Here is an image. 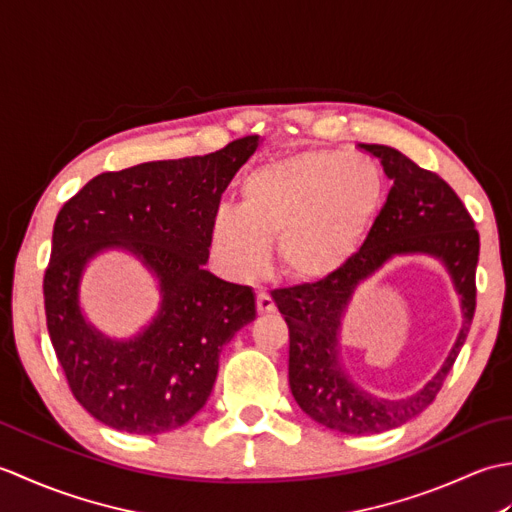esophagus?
Instances as JSON below:
<instances>
[{
    "label": "esophagus",
    "mask_w": 512,
    "mask_h": 512,
    "mask_svg": "<svg viewBox=\"0 0 512 512\" xmlns=\"http://www.w3.org/2000/svg\"><path fill=\"white\" fill-rule=\"evenodd\" d=\"M277 308H275V301H273V297L268 295V292H259L257 295V312L259 314H270V312H275Z\"/></svg>",
    "instance_id": "esophagus-1"
}]
</instances>
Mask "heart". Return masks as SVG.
<instances>
[{"label":"heart","instance_id":"1","mask_svg":"<svg viewBox=\"0 0 512 512\" xmlns=\"http://www.w3.org/2000/svg\"><path fill=\"white\" fill-rule=\"evenodd\" d=\"M383 187V171L374 162L339 151H301L270 160L242 180V209H217L213 248L237 277H253L277 239L288 279L323 284L339 275L365 242Z\"/></svg>","mask_w":512,"mask_h":512}]
</instances>
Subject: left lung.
<instances>
[{
    "mask_svg": "<svg viewBox=\"0 0 512 512\" xmlns=\"http://www.w3.org/2000/svg\"><path fill=\"white\" fill-rule=\"evenodd\" d=\"M383 165L394 182L361 250L339 275L317 286L275 292L290 332L288 380L297 405L312 420L341 433L363 436L396 429L427 409L458 358L475 314V268L480 233L473 217L438 173L385 145H358ZM424 252L440 258L459 290L465 323L441 372L418 395L385 401L363 392L338 361L340 317L358 283L394 254Z\"/></svg>",
    "mask_w": 512,
    "mask_h": 512,
    "instance_id": "obj_1",
    "label": "left lung"
}]
</instances>
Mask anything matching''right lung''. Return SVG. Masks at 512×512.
<instances>
[{"instance_id": "right-lung-1", "label": "right lung", "mask_w": 512, "mask_h": 512, "mask_svg": "<svg viewBox=\"0 0 512 512\" xmlns=\"http://www.w3.org/2000/svg\"><path fill=\"white\" fill-rule=\"evenodd\" d=\"M257 145L244 136L206 156L105 171L61 206L43 275L48 334L74 398L107 427L156 436L187 424L211 396L222 347L255 321L253 290L204 264L222 193ZM107 247L159 279L161 310L129 342L101 335L78 306L82 270Z\"/></svg>"}]
</instances>
